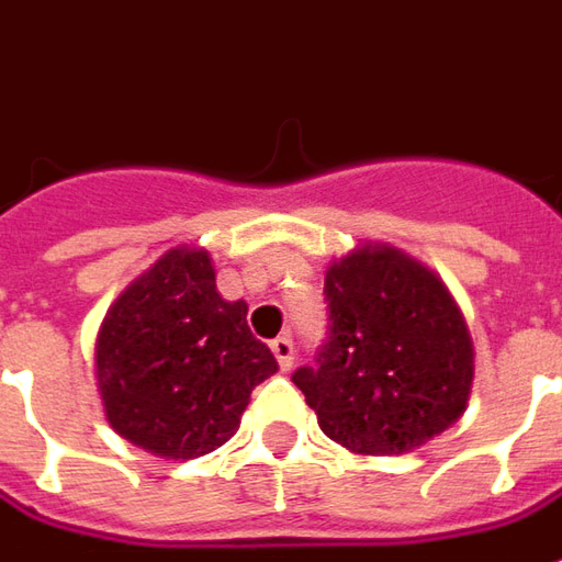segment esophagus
Masks as SVG:
<instances>
[{"instance_id": "34e87169", "label": "esophagus", "mask_w": 562, "mask_h": 562, "mask_svg": "<svg viewBox=\"0 0 562 562\" xmlns=\"http://www.w3.org/2000/svg\"><path fill=\"white\" fill-rule=\"evenodd\" d=\"M270 349H273V356H277V362H280L282 371H289L294 364V340L292 335H280L277 340H270Z\"/></svg>"}]
</instances>
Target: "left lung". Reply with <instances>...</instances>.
Wrapping results in <instances>:
<instances>
[{
    "instance_id": "8db88e82",
    "label": "left lung",
    "mask_w": 562,
    "mask_h": 562,
    "mask_svg": "<svg viewBox=\"0 0 562 562\" xmlns=\"http://www.w3.org/2000/svg\"><path fill=\"white\" fill-rule=\"evenodd\" d=\"M328 340L292 374L319 429L352 453L392 457L450 429L472 392L469 325L447 285L392 246L325 270Z\"/></svg>"
}]
</instances>
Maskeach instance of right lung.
<instances>
[{
    "label": "right lung",
    "mask_w": 562,
    "mask_h": 562,
    "mask_svg": "<svg viewBox=\"0 0 562 562\" xmlns=\"http://www.w3.org/2000/svg\"><path fill=\"white\" fill-rule=\"evenodd\" d=\"M246 301L215 292L206 249H170L117 294L97 335L105 419L155 457L213 453L240 429L252 390L277 374Z\"/></svg>",
    "instance_id": "obj_1"
}]
</instances>
